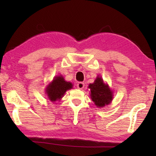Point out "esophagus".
Here are the masks:
<instances>
[{
    "instance_id": "34e87169",
    "label": "esophagus",
    "mask_w": 156,
    "mask_h": 156,
    "mask_svg": "<svg viewBox=\"0 0 156 156\" xmlns=\"http://www.w3.org/2000/svg\"><path fill=\"white\" fill-rule=\"evenodd\" d=\"M84 87V83L83 82H80L77 84V88L79 89H83Z\"/></svg>"
}]
</instances>
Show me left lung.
I'll return each instance as SVG.
<instances>
[{
  "label": "left lung",
  "mask_w": 156,
  "mask_h": 156,
  "mask_svg": "<svg viewBox=\"0 0 156 156\" xmlns=\"http://www.w3.org/2000/svg\"><path fill=\"white\" fill-rule=\"evenodd\" d=\"M89 88L91 89V99L97 107H102L112 102V91L100 77H98L93 84H89Z\"/></svg>",
  "instance_id": "obj_1"
}]
</instances>
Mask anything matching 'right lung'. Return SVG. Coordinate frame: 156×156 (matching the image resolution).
I'll return each instance as SVG.
<instances>
[{
    "mask_svg": "<svg viewBox=\"0 0 156 156\" xmlns=\"http://www.w3.org/2000/svg\"><path fill=\"white\" fill-rule=\"evenodd\" d=\"M72 88V84L66 82L62 76H58L53 80L52 83L47 87V94L51 101L60 100L68 89Z\"/></svg>",
    "mask_w": 156,
    "mask_h": 156,
    "instance_id": "add662e5",
    "label": "right lung"
}]
</instances>
